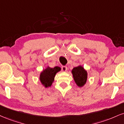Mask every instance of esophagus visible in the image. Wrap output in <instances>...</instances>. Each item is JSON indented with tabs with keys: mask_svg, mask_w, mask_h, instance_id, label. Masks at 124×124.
<instances>
[{
	"mask_svg": "<svg viewBox=\"0 0 124 124\" xmlns=\"http://www.w3.org/2000/svg\"><path fill=\"white\" fill-rule=\"evenodd\" d=\"M67 70H68V68H67V67L66 66H62V70L63 71H67Z\"/></svg>",
	"mask_w": 124,
	"mask_h": 124,
	"instance_id": "esophagus-1",
	"label": "esophagus"
}]
</instances>
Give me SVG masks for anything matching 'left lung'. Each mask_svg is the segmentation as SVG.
I'll return each instance as SVG.
<instances>
[{
	"instance_id": "obj_1",
	"label": "left lung",
	"mask_w": 124,
	"mask_h": 124,
	"mask_svg": "<svg viewBox=\"0 0 124 124\" xmlns=\"http://www.w3.org/2000/svg\"><path fill=\"white\" fill-rule=\"evenodd\" d=\"M74 82L78 87H83L86 84L88 78L87 71L81 65H78L71 70Z\"/></svg>"
}]
</instances>
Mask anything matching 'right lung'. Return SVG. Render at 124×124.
Listing matches in <instances>:
<instances>
[{
  "instance_id": "add662e5",
  "label": "right lung",
  "mask_w": 124,
  "mask_h": 124,
  "mask_svg": "<svg viewBox=\"0 0 124 124\" xmlns=\"http://www.w3.org/2000/svg\"><path fill=\"white\" fill-rule=\"evenodd\" d=\"M61 69L60 67L55 66L52 68L49 66L43 69L40 73L39 80L41 85L44 88H48L51 86L56 74L60 71Z\"/></svg>"
}]
</instances>
